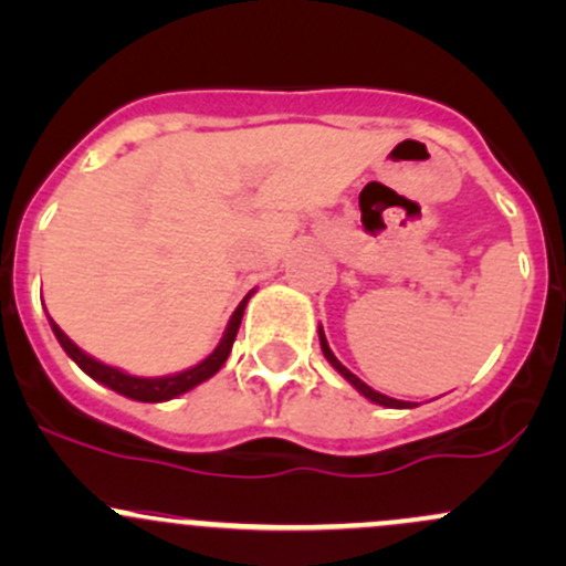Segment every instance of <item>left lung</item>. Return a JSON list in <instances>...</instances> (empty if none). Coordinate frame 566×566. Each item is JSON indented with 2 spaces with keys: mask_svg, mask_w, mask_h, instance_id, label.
I'll return each mask as SVG.
<instances>
[{
  "mask_svg": "<svg viewBox=\"0 0 566 566\" xmlns=\"http://www.w3.org/2000/svg\"><path fill=\"white\" fill-rule=\"evenodd\" d=\"M317 334H319V347H323V356L328 358V364L331 367L336 369V373L342 375V378L347 380V384L353 386V389L356 391H361L364 397L369 399V402H375V405H384V408H416V402H402V399H394V397H386V394H380V391H375V389H369L367 384H364L361 378H356V375L350 373V369L345 367V364L339 361V358L334 356V350H331L328 347V339H325V334H323V328H317Z\"/></svg>",
  "mask_w": 566,
  "mask_h": 566,
  "instance_id": "8db88e82",
  "label": "left lung"
}]
</instances>
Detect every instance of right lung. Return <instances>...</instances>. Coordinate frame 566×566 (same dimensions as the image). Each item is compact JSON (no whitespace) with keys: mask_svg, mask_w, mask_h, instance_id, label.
Instances as JSON below:
<instances>
[{"mask_svg":"<svg viewBox=\"0 0 566 566\" xmlns=\"http://www.w3.org/2000/svg\"><path fill=\"white\" fill-rule=\"evenodd\" d=\"M249 298H251V293L241 301V304H238V310L232 312L224 336H221V342L216 345V350L210 353L208 358H202L197 367H188V369H182V373H175V375H164V378H136V375L123 373V369L108 367V364L98 361V358L87 356V353H84L78 345H73V342L65 336V331H62L54 319L49 317V323H51V331H54L56 342L62 345V350H65L67 356H71L73 361H76L78 367L90 375V378L108 386L112 391L123 394V397L136 399V402H167V399L180 397V394L191 391L193 386L205 384V380L213 378V375L224 367L227 356H230V350H232V342H235V336H238V328H241L243 310H247Z\"/></svg>","mask_w":566,"mask_h":566,"instance_id":"1","label":"right lung"}]
</instances>
